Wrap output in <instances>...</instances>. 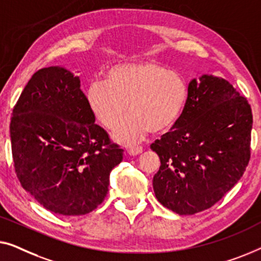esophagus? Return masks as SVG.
Wrapping results in <instances>:
<instances>
[{"label": "esophagus", "mask_w": 261, "mask_h": 261, "mask_svg": "<svg viewBox=\"0 0 261 261\" xmlns=\"http://www.w3.org/2000/svg\"><path fill=\"white\" fill-rule=\"evenodd\" d=\"M142 152H143L142 146H135V148L127 149V153H129V155H131V156H137Z\"/></svg>", "instance_id": "1"}]
</instances>
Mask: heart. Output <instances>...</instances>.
Returning <instances> with one entry per match:
<instances>
[{
    "instance_id": "b5f03b06",
    "label": "heart",
    "mask_w": 261,
    "mask_h": 261,
    "mask_svg": "<svg viewBox=\"0 0 261 261\" xmlns=\"http://www.w3.org/2000/svg\"><path fill=\"white\" fill-rule=\"evenodd\" d=\"M189 98L186 79L153 61L115 66L105 82L94 80L86 90V102L95 120L112 129L127 111L112 138L132 144L148 132L166 134L181 119Z\"/></svg>"
}]
</instances>
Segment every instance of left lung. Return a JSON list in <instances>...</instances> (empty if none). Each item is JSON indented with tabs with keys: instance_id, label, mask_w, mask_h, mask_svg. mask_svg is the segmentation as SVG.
Returning a JSON list of instances; mask_svg holds the SVG:
<instances>
[{
	"instance_id": "1",
	"label": "left lung",
	"mask_w": 261,
	"mask_h": 261,
	"mask_svg": "<svg viewBox=\"0 0 261 261\" xmlns=\"http://www.w3.org/2000/svg\"><path fill=\"white\" fill-rule=\"evenodd\" d=\"M188 89L181 119L150 145L161 160L153 192L179 215L202 212L222 199L251 157L253 117L247 99L212 74L193 79Z\"/></svg>"
}]
</instances>
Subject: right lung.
<instances>
[{"label": "right lung", "instance_id": "add662e5", "mask_svg": "<svg viewBox=\"0 0 261 261\" xmlns=\"http://www.w3.org/2000/svg\"><path fill=\"white\" fill-rule=\"evenodd\" d=\"M10 141L21 186L59 215L94 211L123 149L95 124L79 76L50 66L35 72L13 109Z\"/></svg>", "mask_w": 261, "mask_h": 261}]
</instances>
